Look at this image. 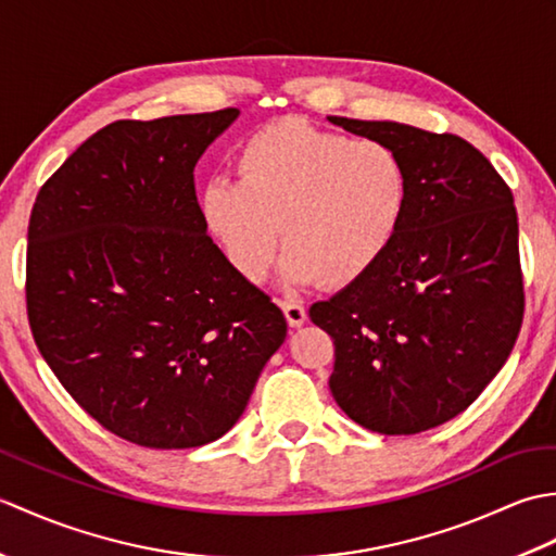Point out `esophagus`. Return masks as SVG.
<instances>
[{"label": "esophagus", "instance_id": "1", "mask_svg": "<svg viewBox=\"0 0 556 556\" xmlns=\"http://www.w3.org/2000/svg\"><path fill=\"white\" fill-rule=\"evenodd\" d=\"M281 311H285V315H287L289 327H301V325H305V320H308V313H305L303 305L296 301H285L281 303Z\"/></svg>", "mask_w": 556, "mask_h": 556}]
</instances>
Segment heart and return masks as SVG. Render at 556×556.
Here are the masks:
<instances>
[{
	"label": "heart",
	"instance_id": "heart-1",
	"mask_svg": "<svg viewBox=\"0 0 556 556\" xmlns=\"http://www.w3.org/2000/svg\"><path fill=\"white\" fill-rule=\"evenodd\" d=\"M239 181L210 179L200 210L231 267L260 285L285 243L293 285L346 289L382 263L408 207V169L382 140L281 116L243 140Z\"/></svg>",
	"mask_w": 556,
	"mask_h": 556
}]
</instances>
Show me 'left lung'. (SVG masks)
I'll return each instance as SVG.
<instances>
[{
  "label": "left lung",
  "instance_id": "1",
  "mask_svg": "<svg viewBox=\"0 0 556 556\" xmlns=\"http://www.w3.org/2000/svg\"><path fill=\"white\" fill-rule=\"evenodd\" d=\"M327 122L392 146L408 169L406 217L382 263L311 308L334 339L329 389L365 430L437 428L473 404L521 329L514 195L458 136L399 122Z\"/></svg>",
  "mask_w": 556,
  "mask_h": 556
}]
</instances>
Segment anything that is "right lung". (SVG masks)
Masks as SVG:
<instances>
[{
    "label": "right lung",
    "mask_w": 556,
    "mask_h": 556,
    "mask_svg": "<svg viewBox=\"0 0 556 556\" xmlns=\"http://www.w3.org/2000/svg\"><path fill=\"white\" fill-rule=\"evenodd\" d=\"M239 110L114 122L30 212L26 299L45 363L102 428L150 448L229 432L287 339L207 236L193 169Z\"/></svg>",
    "instance_id": "add662e5"
}]
</instances>
